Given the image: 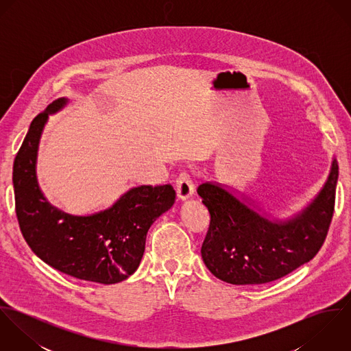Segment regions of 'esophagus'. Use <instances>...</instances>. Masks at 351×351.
Returning <instances> with one entry per match:
<instances>
[{
  "label": "esophagus",
  "instance_id": "obj_1",
  "mask_svg": "<svg viewBox=\"0 0 351 351\" xmlns=\"http://www.w3.org/2000/svg\"><path fill=\"white\" fill-rule=\"evenodd\" d=\"M176 192H177V196L180 200H186V199L192 197V195L195 192V185H193L192 177L188 171H182L177 177Z\"/></svg>",
  "mask_w": 351,
  "mask_h": 351
}]
</instances>
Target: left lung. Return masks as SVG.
<instances>
[{"instance_id": "8db88e82", "label": "left lung", "mask_w": 351, "mask_h": 351, "mask_svg": "<svg viewBox=\"0 0 351 351\" xmlns=\"http://www.w3.org/2000/svg\"><path fill=\"white\" fill-rule=\"evenodd\" d=\"M338 162L313 202L292 220L273 223L216 184H202L197 193L210 215L201 256L209 271L234 285H258L278 280L323 246L335 205Z\"/></svg>"}]
</instances>
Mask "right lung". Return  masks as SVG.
Listing matches in <instances>:
<instances>
[{"label": "right lung", "instance_id": "obj_1", "mask_svg": "<svg viewBox=\"0 0 351 351\" xmlns=\"http://www.w3.org/2000/svg\"><path fill=\"white\" fill-rule=\"evenodd\" d=\"M53 101L31 123L13 163L16 215L21 234L43 262L71 277L116 284L139 266L151 224L176 200L170 184L142 185L120 197L112 208L92 216H70L43 197L36 181L38 145Z\"/></svg>", "mask_w": 351, "mask_h": 351}]
</instances>
